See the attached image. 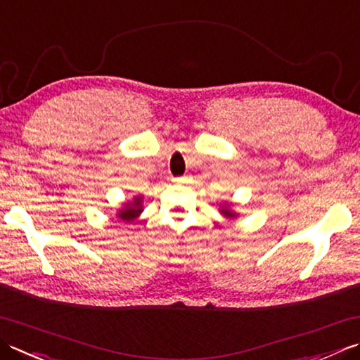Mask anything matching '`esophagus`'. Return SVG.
I'll return each mask as SVG.
<instances>
[{
	"mask_svg": "<svg viewBox=\"0 0 360 360\" xmlns=\"http://www.w3.org/2000/svg\"><path fill=\"white\" fill-rule=\"evenodd\" d=\"M173 181H174V182H182V181H184V178H174Z\"/></svg>",
	"mask_w": 360,
	"mask_h": 360,
	"instance_id": "esophagus-1",
	"label": "esophagus"
}]
</instances>
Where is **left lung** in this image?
Masks as SVG:
<instances>
[{
    "mask_svg": "<svg viewBox=\"0 0 360 360\" xmlns=\"http://www.w3.org/2000/svg\"><path fill=\"white\" fill-rule=\"evenodd\" d=\"M220 214L224 215L226 218H236L237 217L234 210L231 209V204H223V206L220 207Z\"/></svg>",
    "mask_w": 360,
    "mask_h": 360,
    "instance_id": "1",
    "label": "left lung"
}]
</instances>
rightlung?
Masks as SVG:
<instances>
[{"mask_svg":"<svg viewBox=\"0 0 360 360\" xmlns=\"http://www.w3.org/2000/svg\"><path fill=\"white\" fill-rule=\"evenodd\" d=\"M142 210H143V196H134L132 201L123 204V207L118 210L117 217L120 220L131 223L136 220L140 214H142Z\"/></svg>","mask_w":360,"mask_h":360,"instance_id":"obj_1","label":"right lung"}]
</instances>
